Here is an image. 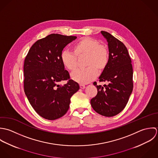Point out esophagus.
Wrapping results in <instances>:
<instances>
[{"mask_svg":"<svg viewBox=\"0 0 158 158\" xmlns=\"http://www.w3.org/2000/svg\"><path fill=\"white\" fill-rule=\"evenodd\" d=\"M80 88L81 89H85V85L84 84H80Z\"/></svg>","mask_w":158,"mask_h":158,"instance_id":"obj_1","label":"esophagus"}]
</instances>
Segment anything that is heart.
Segmentation results:
<instances>
[{"mask_svg":"<svg viewBox=\"0 0 158 158\" xmlns=\"http://www.w3.org/2000/svg\"><path fill=\"white\" fill-rule=\"evenodd\" d=\"M73 52L64 51L60 60L63 66L69 71L77 67L78 59L85 57V69H77L71 73L73 80L80 84H87L96 77L97 73H103L109 62V51L106 46L92 38L84 37L79 40L72 48Z\"/></svg>","mask_w":158,"mask_h":158,"instance_id":"heart-1","label":"heart"}]
</instances>
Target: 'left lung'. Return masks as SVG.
Masks as SVG:
<instances>
[{"mask_svg":"<svg viewBox=\"0 0 158 158\" xmlns=\"http://www.w3.org/2000/svg\"><path fill=\"white\" fill-rule=\"evenodd\" d=\"M108 42L109 62L99 77L107 85H98L97 95L90 103L99 114L113 117L122 112L128 102L133 89V69L131 59L125 45L110 33L101 31Z\"/></svg>","mask_w":158,"mask_h":158,"instance_id":"1","label":"left lung"}]
</instances>
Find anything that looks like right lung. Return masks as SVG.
<instances>
[{"mask_svg": "<svg viewBox=\"0 0 158 158\" xmlns=\"http://www.w3.org/2000/svg\"><path fill=\"white\" fill-rule=\"evenodd\" d=\"M75 36L52 33L36 41L29 51L24 64V89L30 104L41 117L54 120L67 112L70 98L79 89L70 79L60 60L63 48ZM67 80L62 86L60 82Z\"/></svg>", "mask_w": 158, "mask_h": 158, "instance_id": "right-lung-1", "label": "right lung"}]
</instances>
